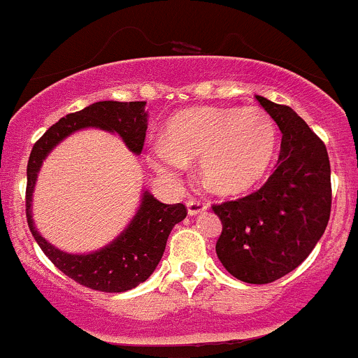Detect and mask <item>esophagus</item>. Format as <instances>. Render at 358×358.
<instances>
[{
	"mask_svg": "<svg viewBox=\"0 0 358 358\" xmlns=\"http://www.w3.org/2000/svg\"><path fill=\"white\" fill-rule=\"evenodd\" d=\"M186 207H187V212H189V215H196L200 214V212L207 210L208 205L205 203L203 200H200V198H189V200L186 201Z\"/></svg>",
	"mask_w": 358,
	"mask_h": 358,
	"instance_id": "1",
	"label": "esophagus"
}]
</instances>
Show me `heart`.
<instances>
[{
	"label": "heart",
	"instance_id": "b5f03b06",
	"mask_svg": "<svg viewBox=\"0 0 358 358\" xmlns=\"http://www.w3.org/2000/svg\"><path fill=\"white\" fill-rule=\"evenodd\" d=\"M277 148V127L257 106H201L179 113L151 146L153 167L182 174L187 162L200 158V174L210 189L235 194L264 176Z\"/></svg>",
	"mask_w": 358,
	"mask_h": 358
}]
</instances>
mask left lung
<instances>
[{
  "label": "left lung",
  "mask_w": 358,
  "mask_h": 358,
  "mask_svg": "<svg viewBox=\"0 0 358 358\" xmlns=\"http://www.w3.org/2000/svg\"><path fill=\"white\" fill-rule=\"evenodd\" d=\"M282 132L273 174L247 196L212 205L222 222L215 252L247 284H270L299 266L327 228L331 164L325 144L294 109L256 95Z\"/></svg>",
  "instance_id": "left-lung-1"
}]
</instances>
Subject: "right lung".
I'll return each instance as SVG.
<instances>
[{
    "mask_svg": "<svg viewBox=\"0 0 358 358\" xmlns=\"http://www.w3.org/2000/svg\"><path fill=\"white\" fill-rule=\"evenodd\" d=\"M146 102L102 101L71 113L50 127L34 143L27 162L26 217L31 233L45 256L76 284L101 292H125L148 280L164 256L167 238L172 228L182 221L187 208L182 203L167 205L158 201L150 193H144L143 205L129 228L113 243L92 254H66L52 247L34 229L31 219V194L36 182L38 171L52 148L74 130L97 127L122 136L130 151L139 155L146 139Z\"/></svg>",
    "mask_w": 358,
    "mask_h": 358,
    "instance_id": "add662e5",
    "label": "right lung"
}]
</instances>
